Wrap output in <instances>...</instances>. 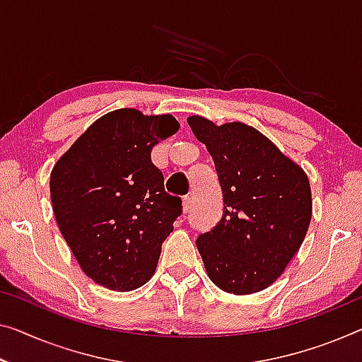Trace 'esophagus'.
Masks as SVG:
<instances>
[{"label":"esophagus","instance_id":"obj_1","mask_svg":"<svg viewBox=\"0 0 362 362\" xmlns=\"http://www.w3.org/2000/svg\"><path fill=\"white\" fill-rule=\"evenodd\" d=\"M190 209H192V198L190 197L183 198V202H182V211H183V214H187L188 211H190Z\"/></svg>","mask_w":362,"mask_h":362}]
</instances>
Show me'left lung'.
<instances>
[{
    "instance_id": "8db88e82",
    "label": "left lung",
    "mask_w": 362,
    "mask_h": 362,
    "mask_svg": "<svg viewBox=\"0 0 362 362\" xmlns=\"http://www.w3.org/2000/svg\"><path fill=\"white\" fill-rule=\"evenodd\" d=\"M187 122L213 158L223 188V218L197 240L208 278L229 294L267 289L284 273L309 229L307 174L245 123L216 125L199 115Z\"/></svg>"
}]
</instances>
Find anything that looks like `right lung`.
I'll return each instance as SVG.
<instances>
[{"label":"right lung","mask_w":362,"mask_h":362,"mask_svg":"<svg viewBox=\"0 0 362 362\" xmlns=\"http://www.w3.org/2000/svg\"><path fill=\"white\" fill-rule=\"evenodd\" d=\"M179 128L170 113L113 110L53 165L50 198L60 233L86 276L107 289L141 288L158 268L182 199L164 192L151 151Z\"/></svg>","instance_id":"add662e5"}]
</instances>
